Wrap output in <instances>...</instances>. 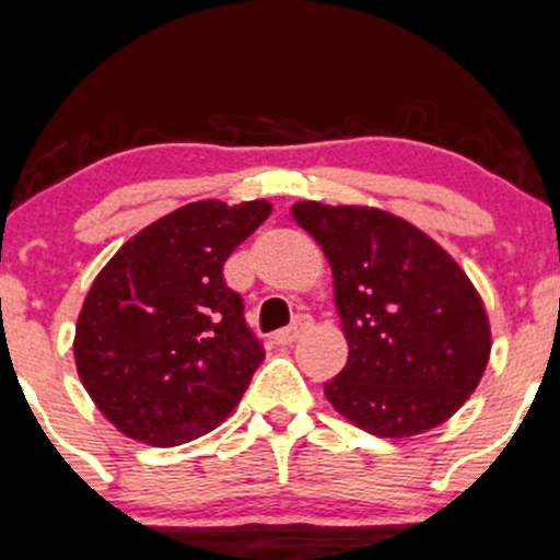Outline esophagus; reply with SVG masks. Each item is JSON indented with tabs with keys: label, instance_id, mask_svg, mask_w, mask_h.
<instances>
[{
	"label": "esophagus",
	"instance_id": "1",
	"mask_svg": "<svg viewBox=\"0 0 560 560\" xmlns=\"http://www.w3.org/2000/svg\"><path fill=\"white\" fill-rule=\"evenodd\" d=\"M308 325H311L308 316H298V319L292 322L290 327H284V329H279V332H273V343H279V346L295 343L300 335H303L305 329H308Z\"/></svg>",
	"mask_w": 560,
	"mask_h": 560
}]
</instances>
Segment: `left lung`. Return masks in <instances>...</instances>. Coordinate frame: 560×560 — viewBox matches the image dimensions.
<instances>
[{"instance_id":"left-lung-1","label":"left lung","mask_w":560,"mask_h":560,"mask_svg":"<svg viewBox=\"0 0 560 560\" xmlns=\"http://www.w3.org/2000/svg\"><path fill=\"white\" fill-rule=\"evenodd\" d=\"M292 220L325 252L349 340L346 368L325 384L329 405L392 440L448 421L491 357V325L469 276L384 209L300 201Z\"/></svg>"}]
</instances>
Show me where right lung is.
<instances>
[{
    "label": "right lung",
    "instance_id": "1",
    "mask_svg": "<svg viewBox=\"0 0 560 560\" xmlns=\"http://www.w3.org/2000/svg\"><path fill=\"white\" fill-rule=\"evenodd\" d=\"M268 201L187 203L117 249L93 279L74 362L96 408L128 438L172 448L220 427L265 351L222 279Z\"/></svg>",
    "mask_w": 560,
    "mask_h": 560
}]
</instances>
